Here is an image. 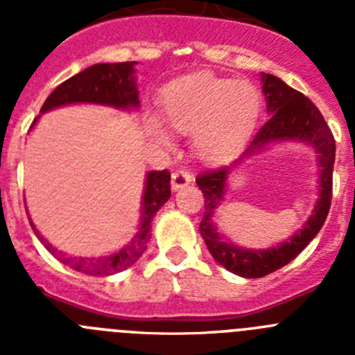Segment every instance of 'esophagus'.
Returning a JSON list of instances; mask_svg holds the SVG:
<instances>
[{
  "mask_svg": "<svg viewBox=\"0 0 355 355\" xmlns=\"http://www.w3.org/2000/svg\"><path fill=\"white\" fill-rule=\"evenodd\" d=\"M192 180H193V174L192 172H188L187 168L174 171L172 172V190H180V188L187 187Z\"/></svg>",
  "mask_w": 355,
  "mask_h": 355,
  "instance_id": "obj_1",
  "label": "esophagus"
}]
</instances>
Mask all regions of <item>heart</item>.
Listing matches in <instances>:
<instances>
[{"instance_id": "obj_1", "label": "heart", "mask_w": 355, "mask_h": 355, "mask_svg": "<svg viewBox=\"0 0 355 355\" xmlns=\"http://www.w3.org/2000/svg\"><path fill=\"white\" fill-rule=\"evenodd\" d=\"M163 121L181 133L196 131V149L206 159L225 155L252 128L259 112V94L247 81H229L193 74L172 81L159 99ZM147 128L162 142L168 135L156 121Z\"/></svg>"}]
</instances>
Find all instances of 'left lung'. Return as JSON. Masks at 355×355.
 <instances>
[{
  "mask_svg": "<svg viewBox=\"0 0 355 355\" xmlns=\"http://www.w3.org/2000/svg\"><path fill=\"white\" fill-rule=\"evenodd\" d=\"M263 92L266 97L268 114L272 115L256 131L249 146L243 150V155L238 162H234V165L243 158H249L250 155H258L259 150L265 149L266 144L277 142V140H302V142L311 144L318 153L320 199L311 218L290 241H284L281 245L266 250L240 249L222 240L211 222V213L220 205L231 167L209 168L197 175L196 183L202 190L206 209H208L202 215L199 231L205 238L208 250L215 261L220 263L229 272L249 279L268 275L293 261L306 249L307 243L318 234L331 208L332 167L336 158V142L331 133V128L327 126L320 110L302 92L291 89L283 80L272 74H263Z\"/></svg>",
  "mask_w": 355,
  "mask_h": 355,
  "instance_id": "1",
  "label": "left lung"
}]
</instances>
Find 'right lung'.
Returning <instances> with one entry per match:
<instances>
[{"label":"right lung","mask_w":355,"mask_h":355,"mask_svg":"<svg viewBox=\"0 0 355 355\" xmlns=\"http://www.w3.org/2000/svg\"><path fill=\"white\" fill-rule=\"evenodd\" d=\"M133 64L135 62H119V64H97L87 67L85 71L78 72L76 76L69 78L64 83L58 85L49 94L40 112H48L56 106L71 105V103H97V105H108L115 108H137L140 101L133 78ZM35 122L37 119L33 124ZM168 197H171V172L167 168L149 172L146 180V190H144L142 222H140L139 233L135 234L130 245L119 250L117 254L103 256V258H64V254L58 252L49 241L40 236L35 225L31 224V227L39 240L46 245V249L62 263L72 266L74 270L89 275H110L126 270L128 266L139 261L150 238L153 216L167 202Z\"/></svg>","instance_id":"obj_1"}]
</instances>
